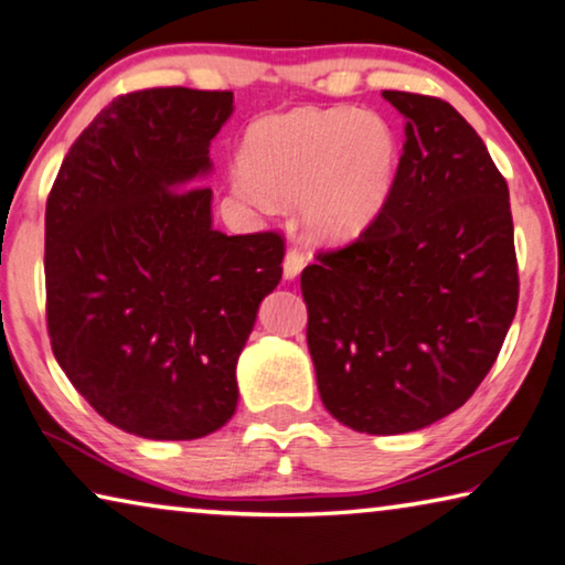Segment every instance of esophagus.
Listing matches in <instances>:
<instances>
[{"label": "esophagus", "instance_id": "esophagus-1", "mask_svg": "<svg viewBox=\"0 0 565 565\" xmlns=\"http://www.w3.org/2000/svg\"><path fill=\"white\" fill-rule=\"evenodd\" d=\"M307 266V256L299 248H289L284 256V279L294 281L301 274V268Z\"/></svg>", "mask_w": 565, "mask_h": 565}]
</instances>
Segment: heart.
I'll use <instances>...</instances> for the list:
<instances>
[{"label":"heart","mask_w":565,"mask_h":565,"mask_svg":"<svg viewBox=\"0 0 565 565\" xmlns=\"http://www.w3.org/2000/svg\"><path fill=\"white\" fill-rule=\"evenodd\" d=\"M231 173L234 191L262 211L297 201L303 236L344 244L387 209L399 140L382 115L356 107H297L248 125Z\"/></svg>","instance_id":"b5f03b06"}]
</instances>
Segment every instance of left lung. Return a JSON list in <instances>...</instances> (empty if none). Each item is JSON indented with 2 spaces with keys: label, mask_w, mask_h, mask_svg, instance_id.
Returning a JSON list of instances; mask_svg holds the SVG:
<instances>
[{
  "label": "left lung",
  "mask_w": 565,
  "mask_h": 565,
  "mask_svg": "<svg viewBox=\"0 0 565 565\" xmlns=\"http://www.w3.org/2000/svg\"><path fill=\"white\" fill-rule=\"evenodd\" d=\"M405 118L382 216L301 271L307 344L331 417L366 435L415 433L486 380L518 309L508 183L440 97L384 89Z\"/></svg>",
  "instance_id": "obj_1"
}]
</instances>
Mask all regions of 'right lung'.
Instances as JSON below:
<instances>
[{
  "label": "right lung",
  "mask_w": 565,
  "mask_h": 565,
  "mask_svg": "<svg viewBox=\"0 0 565 565\" xmlns=\"http://www.w3.org/2000/svg\"><path fill=\"white\" fill-rule=\"evenodd\" d=\"M231 113L234 93L115 97L47 199L52 352L97 415L146 440H199L234 417L241 349L281 281V236L221 234L199 185Z\"/></svg>",
  "instance_id": "right-lung-1"
}]
</instances>
